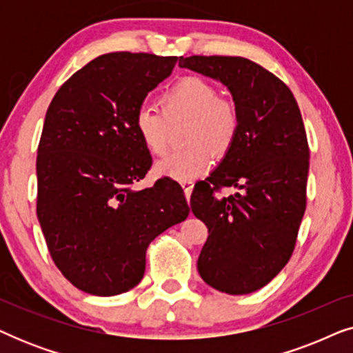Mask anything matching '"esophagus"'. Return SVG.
Instances as JSON below:
<instances>
[{
  "instance_id": "esophagus-1",
  "label": "esophagus",
  "mask_w": 353,
  "mask_h": 353,
  "mask_svg": "<svg viewBox=\"0 0 353 353\" xmlns=\"http://www.w3.org/2000/svg\"><path fill=\"white\" fill-rule=\"evenodd\" d=\"M181 186H183V190H185L186 201H190L191 192H192V188H194V183H192V181H183V183H181Z\"/></svg>"
}]
</instances>
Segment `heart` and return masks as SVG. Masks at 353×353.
I'll return each mask as SVG.
<instances>
[{
	"label": "heart",
	"instance_id": "heart-1",
	"mask_svg": "<svg viewBox=\"0 0 353 353\" xmlns=\"http://www.w3.org/2000/svg\"><path fill=\"white\" fill-rule=\"evenodd\" d=\"M162 114L141 105L134 114V132L151 154H162L170 125L186 122L183 141L188 148L173 151L156 162V173L176 181H192L212 165V152L225 156L239 132L238 109L216 98V90L199 77L178 80L161 98Z\"/></svg>",
	"mask_w": 353,
	"mask_h": 353
}]
</instances>
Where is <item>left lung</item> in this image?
I'll list each match as a JSON object with an SVG mask.
<instances>
[{"instance_id": "left-lung-1", "label": "left lung", "mask_w": 353, "mask_h": 353, "mask_svg": "<svg viewBox=\"0 0 353 353\" xmlns=\"http://www.w3.org/2000/svg\"><path fill=\"white\" fill-rule=\"evenodd\" d=\"M178 65L223 83L238 109V138L194 186L191 210L209 228L201 278L220 292L250 294L289 262L305 212L310 152L301 110L278 77L245 57L191 56ZM221 185L240 192L219 198Z\"/></svg>"}]
</instances>
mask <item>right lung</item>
<instances>
[{"label": "right lung", "mask_w": 353, "mask_h": 353, "mask_svg": "<svg viewBox=\"0 0 353 353\" xmlns=\"http://www.w3.org/2000/svg\"><path fill=\"white\" fill-rule=\"evenodd\" d=\"M176 61L103 54L75 72L46 110L37 215L56 267L80 291L109 297L137 286L151 241L190 214L173 180L133 190L152 163L134 114Z\"/></svg>", "instance_id": "1"}]
</instances>
